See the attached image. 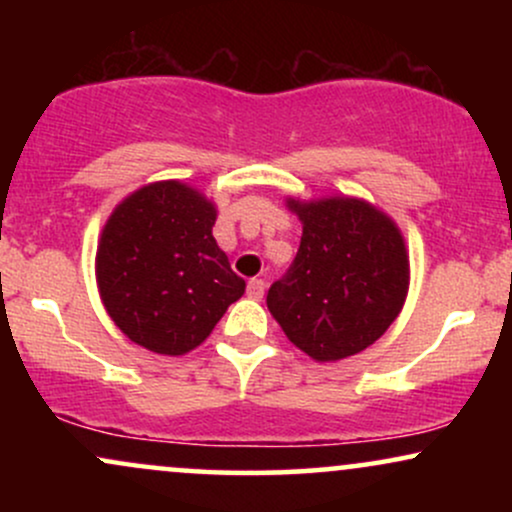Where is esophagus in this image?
<instances>
[{"label": "esophagus", "mask_w": 512, "mask_h": 512, "mask_svg": "<svg viewBox=\"0 0 512 512\" xmlns=\"http://www.w3.org/2000/svg\"><path fill=\"white\" fill-rule=\"evenodd\" d=\"M264 281L262 279H250L248 281V296L255 298V301H260V298L264 296Z\"/></svg>", "instance_id": "esophagus-1"}]
</instances>
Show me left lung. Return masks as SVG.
I'll use <instances>...</instances> for the list:
<instances>
[{
  "label": "left lung",
  "instance_id": "1",
  "mask_svg": "<svg viewBox=\"0 0 512 512\" xmlns=\"http://www.w3.org/2000/svg\"><path fill=\"white\" fill-rule=\"evenodd\" d=\"M289 207L303 236L291 267L269 286V313L315 361L354 356L383 337L407 298L402 233L358 199H289Z\"/></svg>",
  "mask_w": 512,
  "mask_h": 512
}]
</instances>
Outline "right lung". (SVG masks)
Returning <instances> with one entry per match:
<instances>
[{
  "instance_id": "add662e5",
  "label": "right lung",
  "mask_w": 512,
  "mask_h": 512,
  "mask_svg": "<svg viewBox=\"0 0 512 512\" xmlns=\"http://www.w3.org/2000/svg\"><path fill=\"white\" fill-rule=\"evenodd\" d=\"M214 221V204L168 180L129 195L105 223L98 289L134 344L154 354H187L245 293V281L211 236Z\"/></svg>"
}]
</instances>
